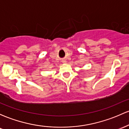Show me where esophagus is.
I'll list each match as a JSON object with an SVG mask.
<instances>
[{
	"instance_id": "esophagus-1",
	"label": "esophagus",
	"mask_w": 129,
	"mask_h": 129,
	"mask_svg": "<svg viewBox=\"0 0 129 129\" xmlns=\"http://www.w3.org/2000/svg\"><path fill=\"white\" fill-rule=\"evenodd\" d=\"M66 60H62V62L63 63H66Z\"/></svg>"
}]
</instances>
